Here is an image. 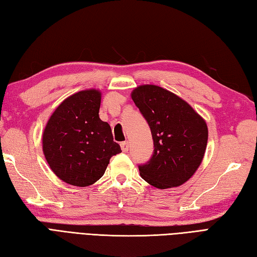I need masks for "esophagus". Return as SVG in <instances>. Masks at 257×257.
Instances as JSON below:
<instances>
[{"label": "esophagus", "instance_id": "1", "mask_svg": "<svg viewBox=\"0 0 257 257\" xmlns=\"http://www.w3.org/2000/svg\"><path fill=\"white\" fill-rule=\"evenodd\" d=\"M121 148L124 153H127L128 152V148H130V145H128V142H122L121 143Z\"/></svg>", "mask_w": 257, "mask_h": 257}]
</instances>
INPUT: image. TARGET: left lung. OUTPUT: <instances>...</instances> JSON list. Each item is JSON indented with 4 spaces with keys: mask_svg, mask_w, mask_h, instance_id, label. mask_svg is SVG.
Returning a JSON list of instances; mask_svg holds the SVG:
<instances>
[{
    "mask_svg": "<svg viewBox=\"0 0 257 257\" xmlns=\"http://www.w3.org/2000/svg\"><path fill=\"white\" fill-rule=\"evenodd\" d=\"M154 140L153 157L139 166L141 177L157 189L182 185L201 166L208 140L204 118L176 93L141 85L131 93Z\"/></svg>",
    "mask_w": 257,
    "mask_h": 257,
    "instance_id": "1",
    "label": "left lung"
}]
</instances>
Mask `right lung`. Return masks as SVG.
I'll use <instances>...</instances> for the list:
<instances>
[{"label":"right lung","mask_w":257,"mask_h":257,"mask_svg":"<svg viewBox=\"0 0 257 257\" xmlns=\"http://www.w3.org/2000/svg\"><path fill=\"white\" fill-rule=\"evenodd\" d=\"M101 91L86 89L67 97L43 130L42 150L54 174L74 186L101 178L112 156L122 150L111 127L99 117Z\"/></svg>","instance_id":"right-lung-1"}]
</instances>
